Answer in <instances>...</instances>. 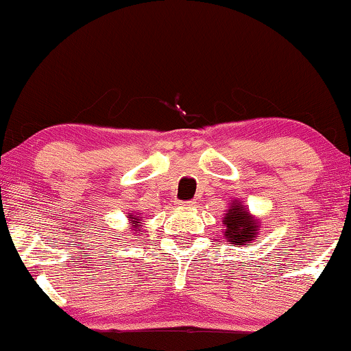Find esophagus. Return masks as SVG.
I'll use <instances>...</instances> for the list:
<instances>
[{
	"label": "esophagus",
	"mask_w": 351,
	"mask_h": 351,
	"mask_svg": "<svg viewBox=\"0 0 351 351\" xmlns=\"http://www.w3.org/2000/svg\"><path fill=\"white\" fill-rule=\"evenodd\" d=\"M180 208H193V206L196 204L195 201H180Z\"/></svg>",
	"instance_id": "esophagus-1"
}]
</instances>
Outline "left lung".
Returning <instances> with one entry per match:
<instances>
[{"label": "left lung", "instance_id": "left-lung-1", "mask_svg": "<svg viewBox=\"0 0 351 351\" xmlns=\"http://www.w3.org/2000/svg\"><path fill=\"white\" fill-rule=\"evenodd\" d=\"M223 237L225 241L241 247L243 244L256 241L261 222L249 214L246 206L239 201H233L227 214L223 215Z\"/></svg>", "mask_w": 351, "mask_h": 351}]
</instances>
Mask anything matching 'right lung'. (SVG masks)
<instances>
[{"instance_id": "obj_1", "label": "right lung", "mask_w": 351, "mask_h": 351, "mask_svg": "<svg viewBox=\"0 0 351 351\" xmlns=\"http://www.w3.org/2000/svg\"><path fill=\"white\" fill-rule=\"evenodd\" d=\"M129 223L132 225V227H131V232H132V233H128L129 237H132V234H137V233H141V232H142V227H141V223H142V217H141V214L129 215Z\"/></svg>"}]
</instances>
